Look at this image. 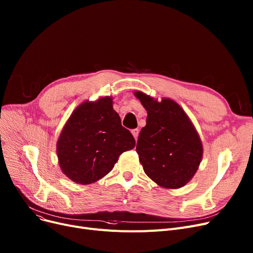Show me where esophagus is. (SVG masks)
Returning <instances> with one entry per match:
<instances>
[{"instance_id":"34e87169","label":"esophagus","mask_w":253,"mask_h":253,"mask_svg":"<svg viewBox=\"0 0 253 253\" xmlns=\"http://www.w3.org/2000/svg\"><path fill=\"white\" fill-rule=\"evenodd\" d=\"M131 133H132V135L134 136L135 140H137V138H138V134H139V130H138V129H133V130H131Z\"/></svg>"}]
</instances>
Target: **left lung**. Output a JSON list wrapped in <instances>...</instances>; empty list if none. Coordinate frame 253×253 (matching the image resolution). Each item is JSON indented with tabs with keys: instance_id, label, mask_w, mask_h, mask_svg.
Segmentation results:
<instances>
[{
	"instance_id": "1",
	"label": "left lung",
	"mask_w": 253,
	"mask_h": 253,
	"mask_svg": "<svg viewBox=\"0 0 253 253\" xmlns=\"http://www.w3.org/2000/svg\"><path fill=\"white\" fill-rule=\"evenodd\" d=\"M134 95L148 113L136 144L145 174L162 188H182L202 161L200 135L174 100L164 97L159 101L141 91H134Z\"/></svg>"
}]
</instances>
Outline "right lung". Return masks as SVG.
Masks as SVG:
<instances>
[{
    "label": "right lung",
    "mask_w": 253,
    "mask_h": 253,
    "mask_svg": "<svg viewBox=\"0 0 253 253\" xmlns=\"http://www.w3.org/2000/svg\"><path fill=\"white\" fill-rule=\"evenodd\" d=\"M135 139L121 124L111 96L78 105L57 139L58 163L64 175L79 184L93 183L114 168Z\"/></svg>",
    "instance_id": "1"
}]
</instances>
